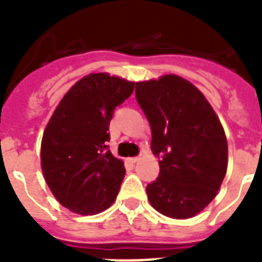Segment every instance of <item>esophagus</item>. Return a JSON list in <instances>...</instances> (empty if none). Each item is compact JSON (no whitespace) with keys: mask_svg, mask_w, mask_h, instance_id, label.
I'll list each match as a JSON object with an SVG mask.
<instances>
[{"mask_svg":"<svg viewBox=\"0 0 262 262\" xmlns=\"http://www.w3.org/2000/svg\"><path fill=\"white\" fill-rule=\"evenodd\" d=\"M127 160L130 161L132 164H135V163H137V161L140 160V157H138V156H135V157H129V159H127Z\"/></svg>","mask_w":262,"mask_h":262,"instance_id":"1","label":"esophagus"}]
</instances>
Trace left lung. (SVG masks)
Segmentation results:
<instances>
[{
    "label": "left lung",
    "mask_w": 262,
    "mask_h": 262,
    "mask_svg": "<svg viewBox=\"0 0 262 262\" xmlns=\"http://www.w3.org/2000/svg\"><path fill=\"white\" fill-rule=\"evenodd\" d=\"M136 99L152 130L160 173L146 186L163 215L187 220L215 198L226 175L227 141L205 95L176 75L136 83Z\"/></svg>",
    "instance_id": "obj_1"
}]
</instances>
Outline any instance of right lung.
<instances>
[{
  "label": "right lung",
  "mask_w": 262,
  "mask_h": 262,
  "mask_svg": "<svg viewBox=\"0 0 262 262\" xmlns=\"http://www.w3.org/2000/svg\"><path fill=\"white\" fill-rule=\"evenodd\" d=\"M135 83L109 74H90L63 97L41 141V169L61 206L80 215L105 211L124 180V163L107 141L114 110Z\"/></svg>",
  "instance_id": "obj_1"
}]
</instances>
